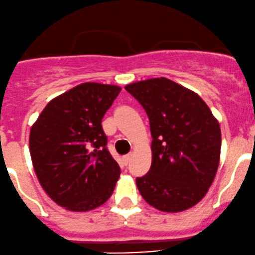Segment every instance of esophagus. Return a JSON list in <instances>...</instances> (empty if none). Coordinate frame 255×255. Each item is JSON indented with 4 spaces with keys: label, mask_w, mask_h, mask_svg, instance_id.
I'll return each mask as SVG.
<instances>
[{
    "label": "esophagus",
    "mask_w": 255,
    "mask_h": 255,
    "mask_svg": "<svg viewBox=\"0 0 255 255\" xmlns=\"http://www.w3.org/2000/svg\"><path fill=\"white\" fill-rule=\"evenodd\" d=\"M130 158H132V153H128V154H126V155H123V163L125 164H128L129 163V160H130Z\"/></svg>",
    "instance_id": "34e87169"
}]
</instances>
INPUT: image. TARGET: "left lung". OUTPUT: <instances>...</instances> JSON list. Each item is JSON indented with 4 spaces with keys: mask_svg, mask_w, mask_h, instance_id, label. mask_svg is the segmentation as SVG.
Segmentation results:
<instances>
[{
    "mask_svg": "<svg viewBox=\"0 0 255 255\" xmlns=\"http://www.w3.org/2000/svg\"><path fill=\"white\" fill-rule=\"evenodd\" d=\"M142 105L151 133V166L137 177L150 206L180 212L206 195L217 173L221 129L204 100L171 80L149 79L126 86Z\"/></svg>",
    "mask_w": 255,
    "mask_h": 255,
    "instance_id": "1",
    "label": "left lung"
}]
</instances>
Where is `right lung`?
Segmentation results:
<instances>
[{
	"label": "right lung",
	"mask_w": 255,
	"mask_h": 255,
	"mask_svg": "<svg viewBox=\"0 0 255 255\" xmlns=\"http://www.w3.org/2000/svg\"><path fill=\"white\" fill-rule=\"evenodd\" d=\"M120 91L115 85H78L51 100L32 126L35 174L49 197L66 210H94L115 190L121 169L101 122Z\"/></svg>",
	"instance_id": "add662e5"
}]
</instances>
